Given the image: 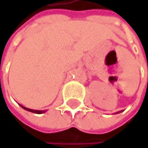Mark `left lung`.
<instances>
[{"label": "left lung", "mask_w": 148, "mask_h": 148, "mask_svg": "<svg viewBox=\"0 0 148 148\" xmlns=\"http://www.w3.org/2000/svg\"><path fill=\"white\" fill-rule=\"evenodd\" d=\"M121 112H122V111H119V112H117L116 114H118V113H121Z\"/></svg>", "instance_id": "obj_1"}]
</instances>
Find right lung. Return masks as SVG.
<instances>
[{"label": "right lung", "instance_id": "obj_1", "mask_svg": "<svg viewBox=\"0 0 148 148\" xmlns=\"http://www.w3.org/2000/svg\"><path fill=\"white\" fill-rule=\"evenodd\" d=\"M22 108H24L25 110H26V111H29V112H32V113H34V114H43V113H45L46 112V110H34V109H30V108H27V107H25V106H23L22 105H19Z\"/></svg>", "mask_w": 148, "mask_h": 148}]
</instances>
